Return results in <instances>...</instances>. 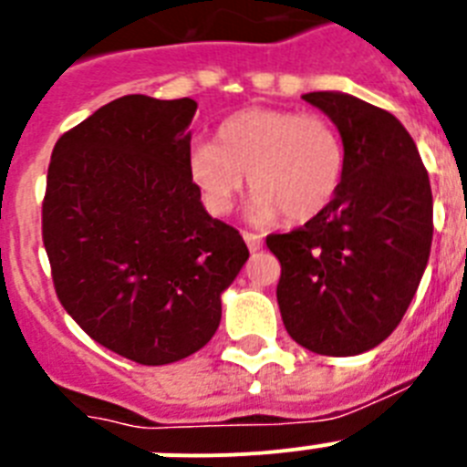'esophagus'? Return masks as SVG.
Returning <instances> with one entry per match:
<instances>
[{"instance_id": "1", "label": "esophagus", "mask_w": 467, "mask_h": 467, "mask_svg": "<svg viewBox=\"0 0 467 467\" xmlns=\"http://www.w3.org/2000/svg\"><path fill=\"white\" fill-rule=\"evenodd\" d=\"M243 238H245L247 247H250V253H257L259 247L264 245V238L259 234H253V231H243Z\"/></svg>"}]
</instances>
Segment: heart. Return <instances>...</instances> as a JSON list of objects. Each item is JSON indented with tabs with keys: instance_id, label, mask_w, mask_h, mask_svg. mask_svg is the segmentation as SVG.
<instances>
[{
	"instance_id": "obj_1",
	"label": "heart",
	"mask_w": 467,
	"mask_h": 467,
	"mask_svg": "<svg viewBox=\"0 0 467 467\" xmlns=\"http://www.w3.org/2000/svg\"><path fill=\"white\" fill-rule=\"evenodd\" d=\"M189 177L213 214H229L247 184L257 193L250 217L259 224L285 214L308 222L332 205L346 172V150L325 117L253 107L231 114L214 144L189 151Z\"/></svg>"
}]
</instances>
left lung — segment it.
Instances as JSON below:
<instances>
[{
	"instance_id": "obj_1",
	"label": "left lung",
	"mask_w": 467,
	"mask_h": 467,
	"mask_svg": "<svg viewBox=\"0 0 467 467\" xmlns=\"http://www.w3.org/2000/svg\"><path fill=\"white\" fill-rule=\"evenodd\" d=\"M339 128L346 172L325 213L266 238L280 262L278 306L292 339L358 356L410 308L432 243V193L411 135L390 111L334 90L301 95Z\"/></svg>"
}]
</instances>
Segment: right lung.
Wrapping results in <instances>:
<instances>
[{"instance_id":"1","label":"right lung","mask_w":467,"mask_h":467,"mask_svg":"<svg viewBox=\"0 0 467 467\" xmlns=\"http://www.w3.org/2000/svg\"><path fill=\"white\" fill-rule=\"evenodd\" d=\"M192 98L123 95L57 140L41 236L65 311L140 365L203 348L250 253L189 177Z\"/></svg>"}]
</instances>
